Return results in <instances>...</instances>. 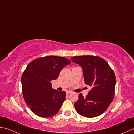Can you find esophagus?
Masks as SVG:
<instances>
[{
  "label": "esophagus",
  "instance_id": "1",
  "mask_svg": "<svg viewBox=\"0 0 134 134\" xmlns=\"http://www.w3.org/2000/svg\"><path fill=\"white\" fill-rule=\"evenodd\" d=\"M72 91H67L66 92V94L67 95H69V94H72Z\"/></svg>",
  "mask_w": 134,
  "mask_h": 134
}]
</instances>
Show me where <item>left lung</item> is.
Returning a JSON list of instances; mask_svg holds the SVG:
<instances>
[{"label":"left lung","instance_id":"obj_1","mask_svg":"<svg viewBox=\"0 0 134 134\" xmlns=\"http://www.w3.org/2000/svg\"><path fill=\"white\" fill-rule=\"evenodd\" d=\"M71 60L81 66L86 84L92 87L86 97L81 93L79 95L75 103L76 111L89 118L100 115L108 108L114 96V71L105 59L98 56H75Z\"/></svg>","mask_w":134,"mask_h":134}]
</instances>
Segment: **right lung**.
I'll return each mask as SVG.
<instances>
[{
	"instance_id": "obj_1",
	"label": "right lung",
	"mask_w": 134,
	"mask_h": 134,
	"mask_svg": "<svg viewBox=\"0 0 134 134\" xmlns=\"http://www.w3.org/2000/svg\"><path fill=\"white\" fill-rule=\"evenodd\" d=\"M71 63L62 57L50 55L33 60L22 75L23 95L25 102L36 115L47 118L58 113L65 100L66 92L51 87L62 68Z\"/></svg>"
}]
</instances>
